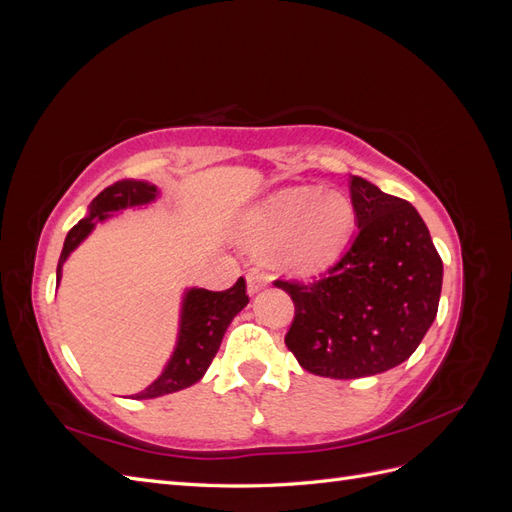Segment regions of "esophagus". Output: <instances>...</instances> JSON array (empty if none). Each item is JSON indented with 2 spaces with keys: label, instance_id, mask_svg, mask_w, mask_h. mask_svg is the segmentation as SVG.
I'll return each mask as SVG.
<instances>
[{
  "label": "esophagus",
  "instance_id": "34e87169",
  "mask_svg": "<svg viewBox=\"0 0 512 512\" xmlns=\"http://www.w3.org/2000/svg\"><path fill=\"white\" fill-rule=\"evenodd\" d=\"M245 280H247V292H250V294H256L258 290H262L269 284V277L262 275V273H256V271L247 273Z\"/></svg>",
  "mask_w": 512,
  "mask_h": 512
}]
</instances>
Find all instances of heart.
I'll use <instances>...</instances> for the list:
<instances>
[{
    "mask_svg": "<svg viewBox=\"0 0 512 512\" xmlns=\"http://www.w3.org/2000/svg\"><path fill=\"white\" fill-rule=\"evenodd\" d=\"M354 226V207L342 192L288 188L245 215L241 235L256 252L280 250L292 271L314 273L342 252Z\"/></svg>",
    "mask_w": 512,
    "mask_h": 512,
    "instance_id": "heart-1",
    "label": "heart"
}]
</instances>
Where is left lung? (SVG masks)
Listing matches in <instances>:
<instances>
[{"label":"left lung","instance_id":"obj_1","mask_svg":"<svg viewBox=\"0 0 512 512\" xmlns=\"http://www.w3.org/2000/svg\"><path fill=\"white\" fill-rule=\"evenodd\" d=\"M359 232L314 282L275 280L294 318L284 337L309 374L376 376L410 359L436 320L442 258L418 211L361 177L350 179Z\"/></svg>","mask_w":512,"mask_h":512}]
</instances>
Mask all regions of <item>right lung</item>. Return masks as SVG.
<instances>
[{
	"instance_id": "obj_1",
	"label": "right lung",
	"mask_w": 512,
	"mask_h": 512,
	"mask_svg": "<svg viewBox=\"0 0 512 512\" xmlns=\"http://www.w3.org/2000/svg\"><path fill=\"white\" fill-rule=\"evenodd\" d=\"M156 196L158 188L147 181L123 179L104 188L94 200H91L87 218H83L68 232L57 265V284L61 280V265H64L66 258L81 245V241L87 239L89 232L96 228V222H104L106 218H111V213L115 211L149 205L156 200ZM247 303H250V297L245 294L243 277H239L235 286L222 292H213L205 288H190L185 292L181 303L177 346L173 356H170L162 376L158 380H153L145 391L132 397L153 399L188 389V386L196 384L205 376L213 356L218 354L228 324Z\"/></svg>"
}]
</instances>
